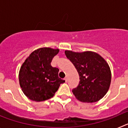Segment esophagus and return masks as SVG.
Segmentation results:
<instances>
[{
  "mask_svg": "<svg viewBox=\"0 0 128 128\" xmlns=\"http://www.w3.org/2000/svg\"><path fill=\"white\" fill-rule=\"evenodd\" d=\"M64 80H65V82H67V81H68V78H67V77L65 78V79H64Z\"/></svg>",
  "mask_w": 128,
  "mask_h": 128,
  "instance_id": "1",
  "label": "esophagus"
}]
</instances>
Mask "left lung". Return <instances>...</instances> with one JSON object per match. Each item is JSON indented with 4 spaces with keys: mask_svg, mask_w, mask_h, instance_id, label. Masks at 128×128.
Returning <instances> with one entry per match:
<instances>
[{
    "mask_svg": "<svg viewBox=\"0 0 128 128\" xmlns=\"http://www.w3.org/2000/svg\"><path fill=\"white\" fill-rule=\"evenodd\" d=\"M65 55L75 66L80 75L79 85L72 90L78 100L97 102L102 99L110 86V68L104 59L92 51L76 52L65 50Z\"/></svg>",
    "mask_w": 128,
    "mask_h": 128,
    "instance_id": "left-lung-1",
    "label": "left lung"
}]
</instances>
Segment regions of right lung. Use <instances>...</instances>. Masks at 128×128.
I'll list each match as a JSON object with an SVG mask.
<instances>
[{
    "label": "right lung",
    "instance_id": "right-lung-1",
    "mask_svg": "<svg viewBox=\"0 0 128 128\" xmlns=\"http://www.w3.org/2000/svg\"><path fill=\"white\" fill-rule=\"evenodd\" d=\"M58 48L43 47L28 56L19 71V83L22 92L30 100L40 102L54 96L65 80L58 77L59 69L51 66Z\"/></svg>",
    "mask_w": 128,
    "mask_h": 128
}]
</instances>
